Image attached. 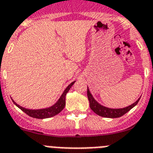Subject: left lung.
Returning a JSON list of instances; mask_svg holds the SVG:
<instances>
[{"label": "left lung", "mask_w": 153, "mask_h": 153, "mask_svg": "<svg viewBox=\"0 0 153 153\" xmlns=\"http://www.w3.org/2000/svg\"><path fill=\"white\" fill-rule=\"evenodd\" d=\"M87 95H88L89 102H90L91 109L96 114L99 115V116L107 118L120 117H122L123 115H124L125 114H126L128 111H130L133 107H135V106L137 105L140 99V97L136 102L133 103L131 105L125 107V108H122V109H111V108H107V107H104V106L99 104L94 99V97H92L91 94L89 91L88 88V91H87Z\"/></svg>", "instance_id": "8db88e82"}]
</instances>
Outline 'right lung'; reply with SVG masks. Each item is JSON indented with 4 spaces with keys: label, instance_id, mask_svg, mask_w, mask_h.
I'll return each mask as SVG.
<instances>
[{
    "label": "right lung",
    "instance_id": "1",
    "mask_svg": "<svg viewBox=\"0 0 153 153\" xmlns=\"http://www.w3.org/2000/svg\"><path fill=\"white\" fill-rule=\"evenodd\" d=\"M75 82H71V83L66 88H65V90L64 91V92H63V94H62V96L60 97V98L59 99V100H58L57 102H56L53 106L49 107V108L41 110H28L20 107V105L16 104L13 100V102L14 103V104H16L22 111L26 113L28 116L31 117L36 118V119H45V118L52 117L56 116V114H59V113L64 109L65 106V95H66V94L68 93L69 89L71 88V87L74 85Z\"/></svg>",
    "mask_w": 153,
    "mask_h": 153
}]
</instances>
